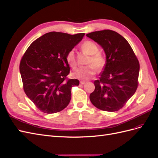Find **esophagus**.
<instances>
[{
  "label": "esophagus",
  "instance_id": "esophagus-1",
  "mask_svg": "<svg viewBox=\"0 0 158 158\" xmlns=\"http://www.w3.org/2000/svg\"><path fill=\"white\" fill-rule=\"evenodd\" d=\"M85 83H86V82L84 81H80V84L81 85H84Z\"/></svg>",
  "mask_w": 158,
  "mask_h": 158
}]
</instances>
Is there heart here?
<instances>
[{
  "mask_svg": "<svg viewBox=\"0 0 158 158\" xmlns=\"http://www.w3.org/2000/svg\"><path fill=\"white\" fill-rule=\"evenodd\" d=\"M81 49L87 55L91 56L87 61V64L91 65L76 69L73 73V76L78 79H88L96 74V67L98 70H101L104 67L106 61L105 57L98 53V47L93 42L85 41L81 45ZM66 61L71 67L75 68L76 66V60L75 52L73 49L69 51L67 53Z\"/></svg>",
  "mask_w": 158,
  "mask_h": 158,
  "instance_id": "heart-1",
  "label": "heart"
}]
</instances>
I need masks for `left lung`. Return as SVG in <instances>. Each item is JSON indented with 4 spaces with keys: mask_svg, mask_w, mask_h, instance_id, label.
Here are the masks:
<instances>
[{
    "mask_svg": "<svg viewBox=\"0 0 158 158\" xmlns=\"http://www.w3.org/2000/svg\"><path fill=\"white\" fill-rule=\"evenodd\" d=\"M102 48L106 63L94 91L90 94L92 104L98 109L114 112L122 109L136 92L139 64L131 46L114 31L105 30L87 34Z\"/></svg>",
    "mask_w": 158,
    "mask_h": 158,
    "instance_id": "obj_1",
    "label": "left lung"
}]
</instances>
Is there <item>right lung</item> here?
<instances>
[{
	"label": "right lung",
	"instance_id": "1",
	"mask_svg": "<svg viewBox=\"0 0 158 158\" xmlns=\"http://www.w3.org/2000/svg\"><path fill=\"white\" fill-rule=\"evenodd\" d=\"M84 33H46L27 49L20 64L24 91L39 110L53 114L64 110L71 98V89L77 79H67L69 51L81 41Z\"/></svg>",
	"mask_w": 158,
	"mask_h": 158
}]
</instances>
